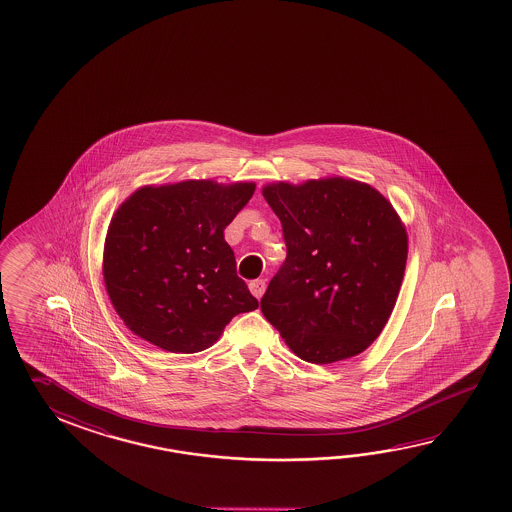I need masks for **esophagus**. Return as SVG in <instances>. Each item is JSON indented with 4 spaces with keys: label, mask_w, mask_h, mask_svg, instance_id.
I'll use <instances>...</instances> for the list:
<instances>
[{
    "label": "esophagus",
    "mask_w": 512,
    "mask_h": 512,
    "mask_svg": "<svg viewBox=\"0 0 512 512\" xmlns=\"http://www.w3.org/2000/svg\"><path fill=\"white\" fill-rule=\"evenodd\" d=\"M248 288H250L251 295H253L255 299H261L262 293L266 290V282L262 279L251 280L250 284H248Z\"/></svg>",
    "instance_id": "1"
}]
</instances>
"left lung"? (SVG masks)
<instances>
[{
  "label": "left lung",
  "instance_id": "left-lung-1",
  "mask_svg": "<svg viewBox=\"0 0 512 512\" xmlns=\"http://www.w3.org/2000/svg\"><path fill=\"white\" fill-rule=\"evenodd\" d=\"M288 257L262 315L297 357H357L393 313L407 262L405 224L377 188L349 177L264 184Z\"/></svg>",
  "mask_w": 512,
  "mask_h": 512
}]
</instances>
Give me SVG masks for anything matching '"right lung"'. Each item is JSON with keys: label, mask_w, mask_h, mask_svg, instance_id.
I'll list each match as a JSON object with an SVG mask.
<instances>
[{"label": "right lung", "mask_w": 512, "mask_h": 512, "mask_svg": "<svg viewBox=\"0 0 512 512\" xmlns=\"http://www.w3.org/2000/svg\"><path fill=\"white\" fill-rule=\"evenodd\" d=\"M255 183L212 179L146 184L108 224L103 279L108 299L134 335L170 353L213 346L228 322L259 308L224 228Z\"/></svg>", "instance_id": "1"}]
</instances>
